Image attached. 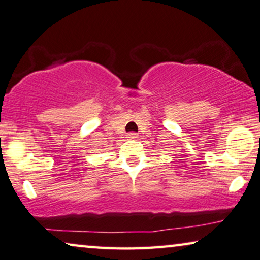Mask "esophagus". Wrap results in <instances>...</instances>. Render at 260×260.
Here are the masks:
<instances>
[{"instance_id": "obj_1", "label": "esophagus", "mask_w": 260, "mask_h": 260, "mask_svg": "<svg viewBox=\"0 0 260 260\" xmlns=\"http://www.w3.org/2000/svg\"><path fill=\"white\" fill-rule=\"evenodd\" d=\"M137 138H138V134L133 133V132H131V133L127 134V139H128V140H135Z\"/></svg>"}]
</instances>
